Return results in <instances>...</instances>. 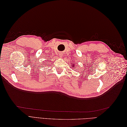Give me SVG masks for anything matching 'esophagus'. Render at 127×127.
<instances>
[{
    "label": "esophagus",
    "mask_w": 127,
    "mask_h": 127,
    "mask_svg": "<svg viewBox=\"0 0 127 127\" xmlns=\"http://www.w3.org/2000/svg\"><path fill=\"white\" fill-rule=\"evenodd\" d=\"M60 57H62V56H63V55L61 54V53H60Z\"/></svg>",
    "instance_id": "obj_1"
}]
</instances>
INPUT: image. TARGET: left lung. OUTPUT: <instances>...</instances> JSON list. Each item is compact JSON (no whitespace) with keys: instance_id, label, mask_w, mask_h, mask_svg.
Segmentation results:
<instances>
[{"instance_id":"8db88e82","label":"left lung","mask_w":127,"mask_h":127,"mask_svg":"<svg viewBox=\"0 0 127 127\" xmlns=\"http://www.w3.org/2000/svg\"><path fill=\"white\" fill-rule=\"evenodd\" d=\"M72 64V66L73 67H74V64Z\"/></svg>"}]
</instances>
